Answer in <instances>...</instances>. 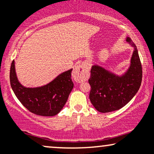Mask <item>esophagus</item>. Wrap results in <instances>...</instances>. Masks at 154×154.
I'll return each mask as SVG.
<instances>
[{
    "mask_svg": "<svg viewBox=\"0 0 154 154\" xmlns=\"http://www.w3.org/2000/svg\"><path fill=\"white\" fill-rule=\"evenodd\" d=\"M89 77V67L85 64H79L76 66L73 72L72 77L75 81L82 82L88 79Z\"/></svg>",
    "mask_w": 154,
    "mask_h": 154,
    "instance_id": "34e87169",
    "label": "esophagus"
}]
</instances>
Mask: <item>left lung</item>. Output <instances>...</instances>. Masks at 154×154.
<instances>
[{
  "label": "left lung",
  "mask_w": 154,
  "mask_h": 154,
  "mask_svg": "<svg viewBox=\"0 0 154 154\" xmlns=\"http://www.w3.org/2000/svg\"><path fill=\"white\" fill-rule=\"evenodd\" d=\"M125 41L133 47L128 69L118 75L103 66L92 65L89 79L90 100L97 111L109 112L125 106L136 95L142 81V66L137 47L131 38Z\"/></svg>",
  "instance_id": "8db88e82"
}]
</instances>
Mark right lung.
<instances>
[{"label": "right lung", "instance_id": "right-lung-1", "mask_svg": "<svg viewBox=\"0 0 154 154\" xmlns=\"http://www.w3.org/2000/svg\"><path fill=\"white\" fill-rule=\"evenodd\" d=\"M72 71V69L63 72L44 86L26 88L18 81L13 60L10 69L11 86L18 100L30 112L38 116H54L62 110L73 89Z\"/></svg>", "mask_w": 154, "mask_h": 154}]
</instances>
